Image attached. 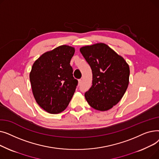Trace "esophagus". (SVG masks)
<instances>
[{
  "instance_id": "34e87169",
  "label": "esophagus",
  "mask_w": 159,
  "mask_h": 159,
  "mask_svg": "<svg viewBox=\"0 0 159 159\" xmlns=\"http://www.w3.org/2000/svg\"><path fill=\"white\" fill-rule=\"evenodd\" d=\"M79 85H80L82 84V80L81 79H79Z\"/></svg>"
}]
</instances>
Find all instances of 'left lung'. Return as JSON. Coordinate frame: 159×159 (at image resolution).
<instances>
[{
  "label": "left lung",
  "mask_w": 159,
  "mask_h": 159,
  "mask_svg": "<svg viewBox=\"0 0 159 159\" xmlns=\"http://www.w3.org/2000/svg\"><path fill=\"white\" fill-rule=\"evenodd\" d=\"M80 52L93 74L92 86L85 93L87 102L97 110L111 109L120 101L128 88V64L104 43L82 47Z\"/></svg>",
  "instance_id": "8db88e82"
}]
</instances>
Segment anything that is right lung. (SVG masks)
Masks as SVG:
<instances>
[{
  "mask_svg": "<svg viewBox=\"0 0 159 159\" xmlns=\"http://www.w3.org/2000/svg\"><path fill=\"white\" fill-rule=\"evenodd\" d=\"M75 48L58 46L42 55L33 64L30 79L37 104L51 114L63 111L78 84L73 76L70 61Z\"/></svg>",
  "mask_w": 159,
  "mask_h": 159,
  "instance_id": "add662e5",
  "label": "right lung"
}]
</instances>
